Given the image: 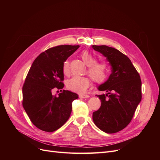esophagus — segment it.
Here are the masks:
<instances>
[{"label": "esophagus", "instance_id": "esophagus-1", "mask_svg": "<svg viewBox=\"0 0 160 160\" xmlns=\"http://www.w3.org/2000/svg\"><path fill=\"white\" fill-rule=\"evenodd\" d=\"M79 98L81 99H86L89 98V95H85V94H80L79 95Z\"/></svg>", "mask_w": 160, "mask_h": 160}]
</instances>
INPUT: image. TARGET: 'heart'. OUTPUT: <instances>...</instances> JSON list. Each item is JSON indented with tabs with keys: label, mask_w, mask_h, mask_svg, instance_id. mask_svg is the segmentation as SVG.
<instances>
[{
	"label": "heart",
	"mask_w": 160,
	"mask_h": 160,
	"mask_svg": "<svg viewBox=\"0 0 160 160\" xmlns=\"http://www.w3.org/2000/svg\"><path fill=\"white\" fill-rule=\"evenodd\" d=\"M81 59L88 65V73L95 82L101 83L107 79L109 75V67L105 62H96V58L88 51H84L81 54ZM62 72L68 75L70 71V65L68 61H65L62 66ZM91 84V79L88 77H72L67 81V88L68 89L82 93L85 91Z\"/></svg>",
	"instance_id": "b5f03b06"
}]
</instances>
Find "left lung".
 <instances>
[{
    "label": "left lung",
    "mask_w": 160,
    "mask_h": 160,
    "mask_svg": "<svg viewBox=\"0 0 160 160\" xmlns=\"http://www.w3.org/2000/svg\"><path fill=\"white\" fill-rule=\"evenodd\" d=\"M111 66V73L98 87L106 94L98 95L101 105L93 113L95 125L108 133H117L130 123L142 100V81L129 58L122 52L106 45H92Z\"/></svg>",
    "instance_id": "left-lung-1"
}]
</instances>
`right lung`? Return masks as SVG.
Listing matches in <instances>:
<instances>
[{
  "label": "right lung",
  "instance_id": "1",
  "mask_svg": "<svg viewBox=\"0 0 160 160\" xmlns=\"http://www.w3.org/2000/svg\"><path fill=\"white\" fill-rule=\"evenodd\" d=\"M79 45H59L50 48L33 61L22 87V106L31 122L41 130L52 132L70 117L72 102L79 98L64 87L62 63ZM61 89L59 96L52 91Z\"/></svg>",
  "mask_w": 160,
  "mask_h": 160
}]
</instances>
